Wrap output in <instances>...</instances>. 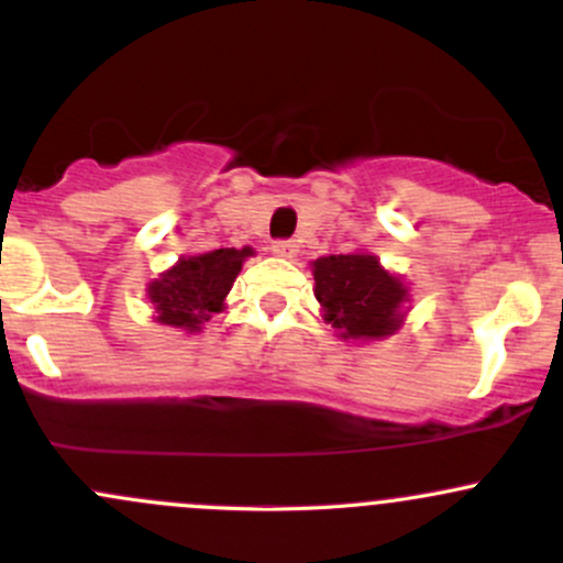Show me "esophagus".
I'll use <instances>...</instances> for the list:
<instances>
[{"label":"esophagus","mask_w":563,"mask_h":563,"mask_svg":"<svg viewBox=\"0 0 563 563\" xmlns=\"http://www.w3.org/2000/svg\"><path fill=\"white\" fill-rule=\"evenodd\" d=\"M272 253L280 255V258H294L299 253V245L294 240H277L272 242Z\"/></svg>","instance_id":"obj_1"}]
</instances>
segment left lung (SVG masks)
Here are the masks:
<instances>
[{"label":"left lung","instance_id":"1","mask_svg":"<svg viewBox=\"0 0 563 563\" xmlns=\"http://www.w3.org/2000/svg\"><path fill=\"white\" fill-rule=\"evenodd\" d=\"M316 299L340 338H387L400 323L408 291L378 266L376 255H323L313 261Z\"/></svg>","mask_w":563,"mask_h":563}]
</instances>
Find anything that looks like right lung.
<instances>
[{
    "mask_svg": "<svg viewBox=\"0 0 563 563\" xmlns=\"http://www.w3.org/2000/svg\"><path fill=\"white\" fill-rule=\"evenodd\" d=\"M247 255H253L250 247H220L212 253L181 258L172 269L163 272L161 280L150 286L157 321L190 332L201 329L203 321L223 308L225 294L234 286Z\"/></svg>",
    "mask_w": 563,
    "mask_h": 563,
    "instance_id": "1",
    "label": "right lung"
}]
</instances>
